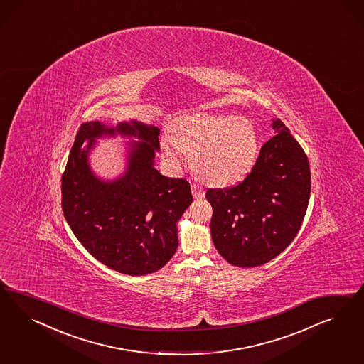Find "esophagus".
<instances>
[{"mask_svg": "<svg viewBox=\"0 0 364 364\" xmlns=\"http://www.w3.org/2000/svg\"><path fill=\"white\" fill-rule=\"evenodd\" d=\"M191 189H192V195H193V198H204L205 192H204V189H203V187H200V186H198V184H192V187H191Z\"/></svg>", "mask_w": 364, "mask_h": 364, "instance_id": "esophagus-1", "label": "esophagus"}]
</instances>
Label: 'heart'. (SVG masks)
Segmentation results:
<instances>
[{"label":"heart","mask_w":364,"mask_h":364,"mask_svg":"<svg viewBox=\"0 0 364 364\" xmlns=\"http://www.w3.org/2000/svg\"><path fill=\"white\" fill-rule=\"evenodd\" d=\"M259 149V134L248 120L207 113L180 117L173 124V137L161 140V152L171 164L180 166L183 154H191L196 176L218 187L247 176Z\"/></svg>","instance_id":"obj_1"}]
</instances>
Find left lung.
<instances>
[{
  "label": "left lung",
  "instance_id": "1",
  "mask_svg": "<svg viewBox=\"0 0 364 364\" xmlns=\"http://www.w3.org/2000/svg\"><path fill=\"white\" fill-rule=\"evenodd\" d=\"M262 146L251 172L236 186L208 188L210 233L232 265L257 267L282 254L296 237L311 193L309 159L282 120Z\"/></svg>",
  "mask_w": 364,
  "mask_h": 364
}]
</instances>
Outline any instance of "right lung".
<instances>
[{
	"label": "right lung",
	"mask_w": 364,
	"mask_h": 364,
	"mask_svg": "<svg viewBox=\"0 0 364 364\" xmlns=\"http://www.w3.org/2000/svg\"><path fill=\"white\" fill-rule=\"evenodd\" d=\"M116 132L142 143L134 144L124 176L105 183L90 172L86 159L95 138ZM159 134V128L137 122L116 128L85 122L61 177V207L78 242L100 263L127 275L152 274L171 260L178 242L177 220L192 203L186 178L163 176L154 166Z\"/></svg>",
	"instance_id": "right-lung-1"
}]
</instances>
